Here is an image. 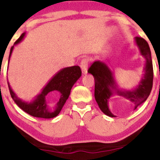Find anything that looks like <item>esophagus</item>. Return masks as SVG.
<instances>
[{"instance_id": "esophagus-1", "label": "esophagus", "mask_w": 160, "mask_h": 160, "mask_svg": "<svg viewBox=\"0 0 160 160\" xmlns=\"http://www.w3.org/2000/svg\"><path fill=\"white\" fill-rule=\"evenodd\" d=\"M88 67V60L87 58H84L81 60L80 62V68L83 74H87Z\"/></svg>"}]
</instances>
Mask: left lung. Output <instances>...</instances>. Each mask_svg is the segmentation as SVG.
Listing matches in <instances>:
<instances>
[{"mask_svg":"<svg viewBox=\"0 0 160 160\" xmlns=\"http://www.w3.org/2000/svg\"><path fill=\"white\" fill-rule=\"evenodd\" d=\"M135 42L140 52L146 60L143 77L135 88L123 90L119 88L114 77V72L110 68L100 60H96L88 70L95 79V99L99 108L105 115L116 117L108 107V100L113 95L126 98L134 103V109L146 101L151 93L153 84V66L151 50L148 42L142 37H135Z\"/></svg>","mask_w":160,"mask_h":160,"instance_id":"left-lung-1","label":"left lung"}]
</instances>
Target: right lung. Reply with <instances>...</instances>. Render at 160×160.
Instances as JSON below:
<instances>
[{
	"label": "right lung",
	"instance_id": "1",
	"mask_svg": "<svg viewBox=\"0 0 160 160\" xmlns=\"http://www.w3.org/2000/svg\"><path fill=\"white\" fill-rule=\"evenodd\" d=\"M25 34H26L25 32L21 34V37L14 43L13 46L10 49L8 63H9L10 57L12 55L14 46L23 41V39L25 37ZM81 70L79 66H72V67L64 68L62 69H60L44 86L41 92L36 96L33 100L30 102L24 101L17 97L12 88L10 87L8 81V85L12 100L18 105V107L21 108L24 112L34 117L51 119V118H54L58 116L63 106L65 103L66 100L69 96L72 88L77 81V80L81 77ZM54 90H57L60 93V99L54 107L50 108L46 100V96L49 92Z\"/></svg>",
	"mask_w": 160,
	"mask_h": 160
}]
</instances>
